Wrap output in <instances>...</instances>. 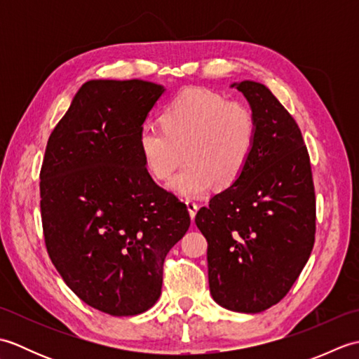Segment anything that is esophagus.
I'll use <instances>...</instances> for the list:
<instances>
[{
  "label": "esophagus",
  "instance_id": "1",
  "mask_svg": "<svg viewBox=\"0 0 359 359\" xmlns=\"http://www.w3.org/2000/svg\"><path fill=\"white\" fill-rule=\"evenodd\" d=\"M185 203H187V208H188L189 216H191V219H194L197 210H199V203L194 202L193 199H187V201H185Z\"/></svg>",
  "mask_w": 359,
  "mask_h": 359
}]
</instances>
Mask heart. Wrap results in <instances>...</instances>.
Here are the masks:
<instances>
[{
    "label": "heart",
    "mask_w": 359,
    "mask_h": 359,
    "mask_svg": "<svg viewBox=\"0 0 359 359\" xmlns=\"http://www.w3.org/2000/svg\"><path fill=\"white\" fill-rule=\"evenodd\" d=\"M160 126L140 129L139 151L152 179L170 184L180 197L197 199L212 187L230 188L253 156L257 140L255 114L247 104L228 102L207 89H185L166 103Z\"/></svg>",
    "instance_id": "obj_1"
}]
</instances>
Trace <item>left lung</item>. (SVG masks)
I'll use <instances>...</instances> for the list:
<instances>
[{"label": "left lung", "instance_id": "obj_1", "mask_svg": "<svg viewBox=\"0 0 359 359\" xmlns=\"http://www.w3.org/2000/svg\"><path fill=\"white\" fill-rule=\"evenodd\" d=\"M250 103L257 140L242 177L196 215L208 242V282L219 306L259 313L278 304L315 243L316 199L301 129L271 90L234 83Z\"/></svg>", "mask_w": 359, "mask_h": 359}]
</instances>
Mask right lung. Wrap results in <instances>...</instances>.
<instances>
[{"mask_svg":"<svg viewBox=\"0 0 359 359\" xmlns=\"http://www.w3.org/2000/svg\"><path fill=\"white\" fill-rule=\"evenodd\" d=\"M163 86L90 80L53 128L40 171L44 243L88 306L134 316L162 293L163 262L188 231L187 205L160 188L139 133Z\"/></svg>","mask_w":359,"mask_h":359,"instance_id":"obj_1","label":"right lung"}]
</instances>
